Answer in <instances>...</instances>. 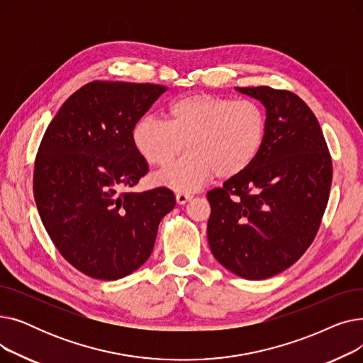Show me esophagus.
Instances as JSON below:
<instances>
[{"mask_svg": "<svg viewBox=\"0 0 363 363\" xmlns=\"http://www.w3.org/2000/svg\"><path fill=\"white\" fill-rule=\"evenodd\" d=\"M193 199V196L191 194H186V193H177V201H178V204H185V203H188L189 200Z\"/></svg>", "mask_w": 363, "mask_h": 363, "instance_id": "34e87169", "label": "esophagus"}]
</instances>
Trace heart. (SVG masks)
I'll use <instances>...</instances> for the list:
<instances>
[{
	"instance_id": "obj_1",
	"label": "heart",
	"mask_w": 363,
	"mask_h": 363,
	"mask_svg": "<svg viewBox=\"0 0 363 363\" xmlns=\"http://www.w3.org/2000/svg\"><path fill=\"white\" fill-rule=\"evenodd\" d=\"M268 135L264 108L250 99L191 94L167 107V121L141 118L132 130V141L143 159L162 172L157 181L178 191H193L215 175L235 178L252 167Z\"/></svg>"
}]
</instances>
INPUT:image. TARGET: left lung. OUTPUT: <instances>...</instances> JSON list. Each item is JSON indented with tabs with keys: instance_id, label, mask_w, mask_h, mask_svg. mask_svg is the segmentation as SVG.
<instances>
[{
	"instance_id": "obj_1",
	"label": "left lung",
	"mask_w": 363,
	"mask_h": 363,
	"mask_svg": "<svg viewBox=\"0 0 363 363\" xmlns=\"http://www.w3.org/2000/svg\"><path fill=\"white\" fill-rule=\"evenodd\" d=\"M237 89L266 107L268 135L252 167L207 193V238L228 271L264 279L290 268L315 240L333 162L316 116L298 95L271 86Z\"/></svg>"
}]
</instances>
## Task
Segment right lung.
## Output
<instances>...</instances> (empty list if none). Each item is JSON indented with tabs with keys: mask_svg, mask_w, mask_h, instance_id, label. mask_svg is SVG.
<instances>
[{
	"mask_svg": "<svg viewBox=\"0 0 363 363\" xmlns=\"http://www.w3.org/2000/svg\"><path fill=\"white\" fill-rule=\"evenodd\" d=\"M166 86L94 81L73 92L48 125L35 159L33 197L60 255L82 274L123 278L150 257L166 186L132 193L148 164L132 130Z\"/></svg>",
	"mask_w": 363,
	"mask_h": 363,
	"instance_id": "add662e5",
	"label": "right lung"
}]
</instances>
